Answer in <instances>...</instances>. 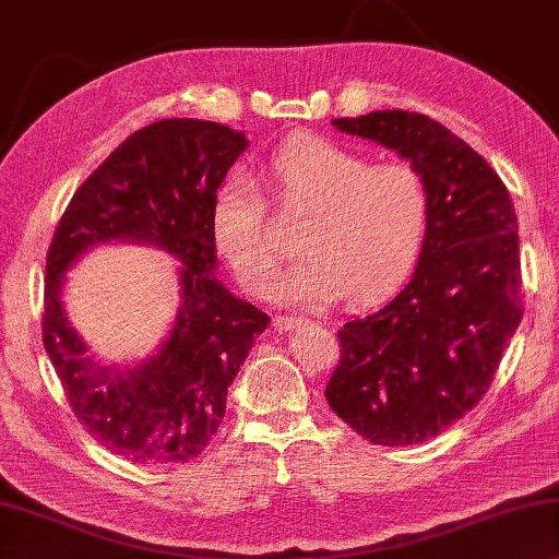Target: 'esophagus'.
Wrapping results in <instances>:
<instances>
[{"mask_svg": "<svg viewBox=\"0 0 559 559\" xmlns=\"http://www.w3.org/2000/svg\"><path fill=\"white\" fill-rule=\"evenodd\" d=\"M300 323H304V318H298V316H276V318H273V328H276V331H290V328H296Z\"/></svg>", "mask_w": 559, "mask_h": 559, "instance_id": "1", "label": "esophagus"}]
</instances>
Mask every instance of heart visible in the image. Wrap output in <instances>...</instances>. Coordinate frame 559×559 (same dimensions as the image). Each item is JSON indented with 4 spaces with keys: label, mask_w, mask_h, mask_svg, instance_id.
<instances>
[{
    "label": "heart",
    "mask_w": 559,
    "mask_h": 559,
    "mask_svg": "<svg viewBox=\"0 0 559 559\" xmlns=\"http://www.w3.org/2000/svg\"><path fill=\"white\" fill-rule=\"evenodd\" d=\"M265 179L283 203L311 211L298 231L304 255L276 286L286 304L323 308L343 294L368 300L403 278L418 259L430 197L413 166H370L338 141L294 136L273 152ZM211 228L236 278L253 294H269L281 251L251 176L231 174L221 183Z\"/></svg>",
    "instance_id": "heart-1"
}]
</instances>
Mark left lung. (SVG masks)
<instances>
[{
	"instance_id": "1",
	"label": "left lung",
	"mask_w": 559,
	"mask_h": 559,
	"mask_svg": "<svg viewBox=\"0 0 559 559\" xmlns=\"http://www.w3.org/2000/svg\"><path fill=\"white\" fill-rule=\"evenodd\" d=\"M333 127L407 158L428 186L430 221L411 283L338 331L325 401L376 445H418L483 401L522 321L515 206L492 166L425 114Z\"/></svg>"
}]
</instances>
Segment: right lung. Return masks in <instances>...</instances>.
Here are the masks:
<instances>
[{"label": "right lung", "mask_w": 559, "mask_h": 559, "mask_svg": "<svg viewBox=\"0 0 559 559\" xmlns=\"http://www.w3.org/2000/svg\"><path fill=\"white\" fill-rule=\"evenodd\" d=\"M248 146L216 121L164 119L139 129L79 186L47 253L41 338L79 423L141 467L197 457L226 413V395L269 316L236 298L216 271L211 209ZM136 240L182 263V304L169 338L129 369L102 367L68 323L63 273L88 247Z\"/></svg>", "instance_id": "1"}]
</instances>
